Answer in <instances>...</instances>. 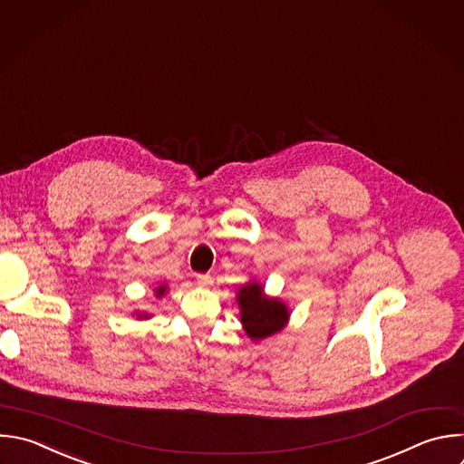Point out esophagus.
Listing matches in <instances>:
<instances>
[{"label": "esophagus", "instance_id": "obj_1", "mask_svg": "<svg viewBox=\"0 0 464 464\" xmlns=\"http://www.w3.org/2000/svg\"><path fill=\"white\" fill-rule=\"evenodd\" d=\"M197 284L202 287H209L213 284V276L208 273H200V275H197Z\"/></svg>", "mask_w": 464, "mask_h": 464}]
</instances>
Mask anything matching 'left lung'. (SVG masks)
I'll use <instances>...</instances> for the list:
<instances>
[{
    "instance_id": "left-lung-1",
    "label": "left lung",
    "mask_w": 464,
    "mask_h": 464,
    "mask_svg": "<svg viewBox=\"0 0 464 464\" xmlns=\"http://www.w3.org/2000/svg\"><path fill=\"white\" fill-rule=\"evenodd\" d=\"M240 305V323L251 341H262L278 334L289 319L287 305L278 298L264 295V287L251 280L237 295Z\"/></svg>"
}]
</instances>
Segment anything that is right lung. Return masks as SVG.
I'll use <instances>...</instances> for the list:
<instances>
[{"instance_id":"1","label":"right lung","mask_w":464,"mask_h":464,"mask_svg":"<svg viewBox=\"0 0 464 464\" xmlns=\"http://www.w3.org/2000/svg\"><path fill=\"white\" fill-rule=\"evenodd\" d=\"M166 291H168V284H162V285H159L157 289H154V293H157V296L160 298V296H164L166 295ZM138 315V319H149L150 315L149 314H136Z\"/></svg>"}]
</instances>
